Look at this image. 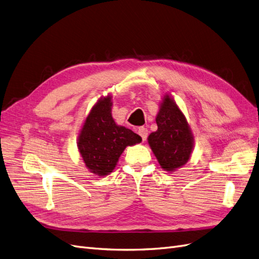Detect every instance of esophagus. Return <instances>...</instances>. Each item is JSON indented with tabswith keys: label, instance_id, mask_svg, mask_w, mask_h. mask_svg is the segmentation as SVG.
Here are the masks:
<instances>
[{
	"label": "esophagus",
	"instance_id": "1",
	"mask_svg": "<svg viewBox=\"0 0 259 259\" xmlns=\"http://www.w3.org/2000/svg\"><path fill=\"white\" fill-rule=\"evenodd\" d=\"M138 134L143 138V140H146L148 137V130L145 127H140L138 128Z\"/></svg>",
	"mask_w": 259,
	"mask_h": 259
}]
</instances>
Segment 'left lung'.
<instances>
[{"label":"left lung","instance_id":"left-lung-1","mask_svg":"<svg viewBox=\"0 0 259 259\" xmlns=\"http://www.w3.org/2000/svg\"><path fill=\"white\" fill-rule=\"evenodd\" d=\"M158 130L148 137V143L163 169L174 171L190 159L193 136L184 113L173 98L164 96L156 115Z\"/></svg>","mask_w":259,"mask_h":259}]
</instances>
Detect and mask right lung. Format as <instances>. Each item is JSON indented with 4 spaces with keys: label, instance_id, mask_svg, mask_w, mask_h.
Returning a JSON list of instances; mask_svg holds the SVG:
<instances>
[{
    "label": "right lung",
    "instance_id": "right-lung-1",
    "mask_svg": "<svg viewBox=\"0 0 259 259\" xmlns=\"http://www.w3.org/2000/svg\"><path fill=\"white\" fill-rule=\"evenodd\" d=\"M111 106V96L100 98L86 117L77 139L86 167L98 176L110 174L124 149L142 142L136 133L116 125Z\"/></svg>",
    "mask_w": 259,
    "mask_h": 259
}]
</instances>
